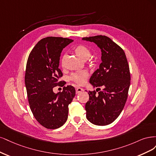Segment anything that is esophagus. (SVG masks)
Listing matches in <instances>:
<instances>
[{
	"label": "esophagus",
	"instance_id": "esophagus-1",
	"mask_svg": "<svg viewBox=\"0 0 156 156\" xmlns=\"http://www.w3.org/2000/svg\"><path fill=\"white\" fill-rule=\"evenodd\" d=\"M84 91L83 89H82V88H81V87H77L76 88V92L77 94H78V93H81V92H82V91Z\"/></svg>",
	"mask_w": 156,
	"mask_h": 156
}]
</instances>
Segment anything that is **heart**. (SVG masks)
<instances>
[{
  "mask_svg": "<svg viewBox=\"0 0 156 156\" xmlns=\"http://www.w3.org/2000/svg\"><path fill=\"white\" fill-rule=\"evenodd\" d=\"M75 52L77 54L78 56L83 60H86L89 59L91 56V52L89 48L85 46L83 44H80L75 48ZM64 62V57L62 58V63ZM89 76V73L85 70H82L75 73H73L71 77L72 81L76 82L79 85H83Z\"/></svg>",
  "mask_w": 156,
  "mask_h": 156,
  "instance_id": "1",
  "label": "heart"
}]
</instances>
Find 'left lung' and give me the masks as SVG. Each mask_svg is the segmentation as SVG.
I'll return each instance as SVG.
<instances>
[{"label":"left lung","instance_id":"8db88e82","mask_svg":"<svg viewBox=\"0 0 156 156\" xmlns=\"http://www.w3.org/2000/svg\"><path fill=\"white\" fill-rule=\"evenodd\" d=\"M82 39L94 43L102 52V63L89 82L93 87L102 86L103 89L98 93L97 90L88 93L86 117L95 125L105 126L119 116L126 102L130 85L127 58L122 48L107 36L100 35Z\"/></svg>","mask_w":156,"mask_h":156}]
</instances>
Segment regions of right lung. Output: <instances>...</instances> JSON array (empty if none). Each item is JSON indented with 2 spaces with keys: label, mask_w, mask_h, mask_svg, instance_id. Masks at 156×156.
Wrapping results in <instances>:
<instances>
[{
  "label": "right lung",
  "mask_w": 156,
  "mask_h": 156,
  "mask_svg": "<svg viewBox=\"0 0 156 156\" xmlns=\"http://www.w3.org/2000/svg\"><path fill=\"white\" fill-rule=\"evenodd\" d=\"M73 40L59 37L43 38L36 44L27 60L24 82L28 102L37 121L47 129H56L67 121L69 104L76 94L72 85L54 93L53 88L63 86L59 68L63 49Z\"/></svg>",
  "instance_id": "1"
}]
</instances>
